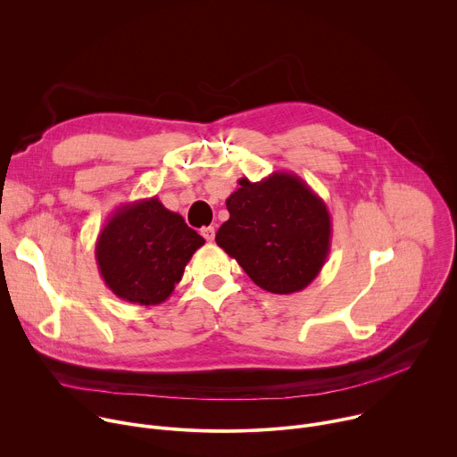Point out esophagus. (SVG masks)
Masks as SVG:
<instances>
[{"instance_id":"1","label":"esophagus","mask_w":457,"mask_h":457,"mask_svg":"<svg viewBox=\"0 0 457 457\" xmlns=\"http://www.w3.org/2000/svg\"><path fill=\"white\" fill-rule=\"evenodd\" d=\"M201 235H203L208 242H213V238H215V228H213V226L203 228V229H201Z\"/></svg>"}]
</instances>
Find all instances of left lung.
<instances>
[{
    "label": "left lung",
    "mask_w": 457,
    "mask_h": 457,
    "mask_svg": "<svg viewBox=\"0 0 457 457\" xmlns=\"http://www.w3.org/2000/svg\"><path fill=\"white\" fill-rule=\"evenodd\" d=\"M238 186L226 201L229 219L219 228L217 244L264 291L305 289L331 251L328 206L289 171H275L260 182L242 177Z\"/></svg>",
    "instance_id": "obj_1"
}]
</instances>
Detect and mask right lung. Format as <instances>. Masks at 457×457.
I'll list each match as a JSON object with an SVG mask.
<instances>
[{"label": "right lung", "instance_id": "1", "mask_svg": "<svg viewBox=\"0 0 457 457\" xmlns=\"http://www.w3.org/2000/svg\"><path fill=\"white\" fill-rule=\"evenodd\" d=\"M204 238L157 197L119 206L96 242V260L108 289L124 302L162 303L180 282Z\"/></svg>", "mask_w": 457, "mask_h": 457}]
</instances>
